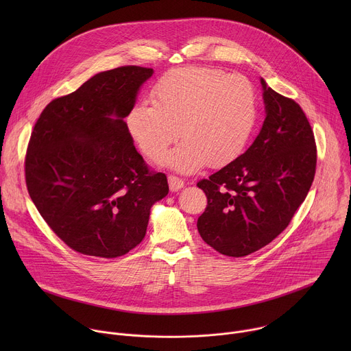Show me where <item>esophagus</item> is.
Instances as JSON below:
<instances>
[{
  "mask_svg": "<svg viewBox=\"0 0 351 351\" xmlns=\"http://www.w3.org/2000/svg\"><path fill=\"white\" fill-rule=\"evenodd\" d=\"M168 183H169L171 191H178V190L183 189V186H184V182L182 179H179L178 176H173V175L168 176Z\"/></svg>",
  "mask_w": 351,
  "mask_h": 351,
  "instance_id": "1",
  "label": "esophagus"
}]
</instances>
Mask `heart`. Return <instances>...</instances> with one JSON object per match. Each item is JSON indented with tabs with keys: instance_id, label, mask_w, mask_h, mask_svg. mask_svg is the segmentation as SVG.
Returning <instances> with one entry per match:
<instances>
[{
	"instance_id": "b5f03b06",
	"label": "heart",
	"mask_w": 351,
	"mask_h": 351,
	"mask_svg": "<svg viewBox=\"0 0 351 351\" xmlns=\"http://www.w3.org/2000/svg\"><path fill=\"white\" fill-rule=\"evenodd\" d=\"M152 101L153 106L137 103L130 110V136L145 157L157 160L178 140L180 129L184 140L161 161L180 173H194L207 162L221 167L234 160L257 121L252 83L218 69H173L157 82Z\"/></svg>"
}]
</instances>
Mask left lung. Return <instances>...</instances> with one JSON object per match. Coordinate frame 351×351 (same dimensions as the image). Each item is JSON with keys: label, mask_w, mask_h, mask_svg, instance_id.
Masks as SVG:
<instances>
[{"label": "left lung", "mask_w": 351, "mask_h": 351, "mask_svg": "<svg viewBox=\"0 0 351 351\" xmlns=\"http://www.w3.org/2000/svg\"><path fill=\"white\" fill-rule=\"evenodd\" d=\"M260 82L265 119L258 136L234 161L197 183L208 199L198 233L229 257L252 254L282 233L315 175L317 147L306 114Z\"/></svg>", "instance_id": "8db88e82"}]
</instances>
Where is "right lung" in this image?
<instances>
[{"label":"right lung","instance_id":"1","mask_svg":"<svg viewBox=\"0 0 351 351\" xmlns=\"http://www.w3.org/2000/svg\"><path fill=\"white\" fill-rule=\"evenodd\" d=\"M153 73L141 66L99 72L49 103L34 125L25 161L29 195L80 254L129 253L169 191L164 173L148 171L123 121Z\"/></svg>","mask_w":351,"mask_h":351}]
</instances>
